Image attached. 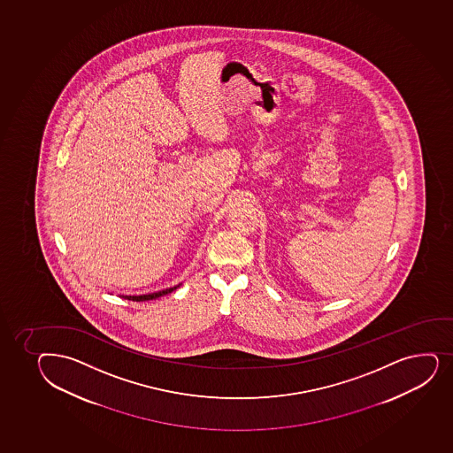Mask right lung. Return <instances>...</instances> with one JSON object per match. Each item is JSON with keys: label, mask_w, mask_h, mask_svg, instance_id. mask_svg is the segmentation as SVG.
<instances>
[{"label": "right lung", "mask_w": 453, "mask_h": 453, "mask_svg": "<svg viewBox=\"0 0 453 453\" xmlns=\"http://www.w3.org/2000/svg\"><path fill=\"white\" fill-rule=\"evenodd\" d=\"M180 284L175 287H171V288H166V290L156 291V293H148V295H141V296H122L125 299H128V301L134 302H142V301H151V299H157V297L165 296L167 293H172L173 290H177Z\"/></svg>", "instance_id": "add662e5"}]
</instances>
